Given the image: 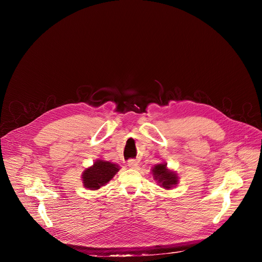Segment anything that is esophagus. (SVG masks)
<instances>
[{
  "label": "esophagus",
  "mask_w": 262,
  "mask_h": 262,
  "mask_svg": "<svg viewBox=\"0 0 262 262\" xmlns=\"http://www.w3.org/2000/svg\"><path fill=\"white\" fill-rule=\"evenodd\" d=\"M127 166L130 168V169H137L138 168V162L136 160H129L127 162Z\"/></svg>",
  "instance_id": "obj_1"
}]
</instances>
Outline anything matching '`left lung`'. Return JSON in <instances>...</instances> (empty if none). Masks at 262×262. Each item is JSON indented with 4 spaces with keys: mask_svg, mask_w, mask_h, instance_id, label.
I'll return each mask as SVG.
<instances>
[{
    "mask_svg": "<svg viewBox=\"0 0 262 262\" xmlns=\"http://www.w3.org/2000/svg\"><path fill=\"white\" fill-rule=\"evenodd\" d=\"M151 173L154 179L165 190H171L173 186H176L178 183V174L175 171L168 169L166 163H161L152 167Z\"/></svg>",
    "mask_w": 262,
    "mask_h": 262,
    "instance_id": "1",
    "label": "left lung"
}]
</instances>
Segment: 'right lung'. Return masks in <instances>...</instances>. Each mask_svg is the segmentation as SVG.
Returning <instances> with one entry per match:
<instances>
[{"label":"right lung","mask_w":262,"mask_h":262,"mask_svg":"<svg viewBox=\"0 0 262 262\" xmlns=\"http://www.w3.org/2000/svg\"><path fill=\"white\" fill-rule=\"evenodd\" d=\"M119 170L120 167L117 164L100 159L96 160L92 166L86 168L82 173L84 188L91 191L99 190L113 178Z\"/></svg>","instance_id":"obj_1"}]
</instances>
